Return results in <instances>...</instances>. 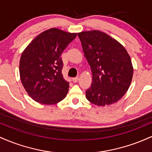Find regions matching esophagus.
<instances>
[{
  "instance_id": "34e87169",
  "label": "esophagus",
  "mask_w": 152,
  "mask_h": 152,
  "mask_svg": "<svg viewBox=\"0 0 152 152\" xmlns=\"http://www.w3.org/2000/svg\"><path fill=\"white\" fill-rule=\"evenodd\" d=\"M78 80H79V78L78 77H76V78H72V81L74 82V83H76V82H77Z\"/></svg>"
}]
</instances>
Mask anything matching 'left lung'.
<instances>
[{
    "label": "left lung",
    "mask_w": 152,
    "mask_h": 152,
    "mask_svg": "<svg viewBox=\"0 0 152 152\" xmlns=\"http://www.w3.org/2000/svg\"><path fill=\"white\" fill-rule=\"evenodd\" d=\"M78 36L92 72L86 99L100 106L114 104L132 83L134 69L128 52L116 40L100 31H83Z\"/></svg>",
    "instance_id": "obj_1"
}]
</instances>
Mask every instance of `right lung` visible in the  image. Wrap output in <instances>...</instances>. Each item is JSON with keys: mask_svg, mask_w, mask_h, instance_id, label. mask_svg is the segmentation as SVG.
<instances>
[{"mask_svg": "<svg viewBox=\"0 0 152 152\" xmlns=\"http://www.w3.org/2000/svg\"><path fill=\"white\" fill-rule=\"evenodd\" d=\"M76 36V33L53 28L36 36L23 51L19 63L20 81L34 101L53 105L66 97L69 83L63 77L61 55Z\"/></svg>", "mask_w": 152, "mask_h": 152, "instance_id": "obj_1", "label": "right lung"}]
</instances>
